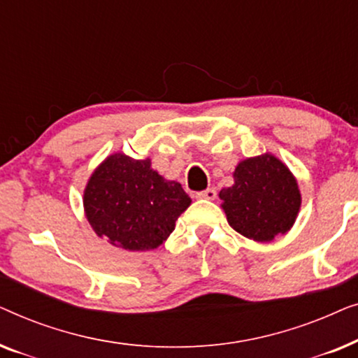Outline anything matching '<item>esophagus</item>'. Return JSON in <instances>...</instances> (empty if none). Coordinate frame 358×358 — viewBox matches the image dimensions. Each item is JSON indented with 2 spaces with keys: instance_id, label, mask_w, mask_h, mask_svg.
I'll list each match as a JSON object with an SVG mask.
<instances>
[{
  "instance_id": "esophagus-1",
  "label": "esophagus",
  "mask_w": 358,
  "mask_h": 358,
  "mask_svg": "<svg viewBox=\"0 0 358 358\" xmlns=\"http://www.w3.org/2000/svg\"><path fill=\"white\" fill-rule=\"evenodd\" d=\"M195 197H197V199H203V200H215V199H217V190H215V189L202 190V192L195 194Z\"/></svg>"
}]
</instances>
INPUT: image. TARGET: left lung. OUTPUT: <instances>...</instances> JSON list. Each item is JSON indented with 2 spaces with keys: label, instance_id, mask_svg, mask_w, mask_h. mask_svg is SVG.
Masks as SVG:
<instances>
[{
  "label": "left lung",
  "instance_id": "1",
  "mask_svg": "<svg viewBox=\"0 0 358 358\" xmlns=\"http://www.w3.org/2000/svg\"><path fill=\"white\" fill-rule=\"evenodd\" d=\"M234 184L220 190L228 223L254 241H272L295 223L301 195L293 174L272 155L244 159L234 169Z\"/></svg>",
  "mask_w": 358,
  "mask_h": 358
}]
</instances>
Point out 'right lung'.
Here are the masks:
<instances>
[{
	"instance_id": "add662e5",
	"label": "right lung",
	"mask_w": 358,
	"mask_h": 358,
	"mask_svg": "<svg viewBox=\"0 0 358 358\" xmlns=\"http://www.w3.org/2000/svg\"><path fill=\"white\" fill-rule=\"evenodd\" d=\"M190 197L176 180L151 169V161L124 153L107 158L91 176L85 210L97 236L129 251H150L174 231Z\"/></svg>"
}]
</instances>
